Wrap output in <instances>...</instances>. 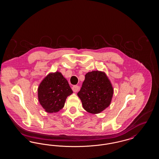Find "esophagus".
I'll return each mask as SVG.
<instances>
[{
	"label": "esophagus",
	"mask_w": 159,
	"mask_h": 159,
	"mask_svg": "<svg viewBox=\"0 0 159 159\" xmlns=\"http://www.w3.org/2000/svg\"><path fill=\"white\" fill-rule=\"evenodd\" d=\"M72 89L74 92H77V91H79V86H77V85H75L72 87Z\"/></svg>",
	"instance_id": "obj_1"
}]
</instances>
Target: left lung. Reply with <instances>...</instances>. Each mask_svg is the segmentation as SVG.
Here are the masks:
<instances>
[{
  "instance_id": "1",
  "label": "left lung",
  "mask_w": 159,
  "mask_h": 159,
  "mask_svg": "<svg viewBox=\"0 0 159 159\" xmlns=\"http://www.w3.org/2000/svg\"><path fill=\"white\" fill-rule=\"evenodd\" d=\"M113 91L112 84L106 73L97 70L86 74L77 95L86 111L98 114L110 105Z\"/></svg>"
}]
</instances>
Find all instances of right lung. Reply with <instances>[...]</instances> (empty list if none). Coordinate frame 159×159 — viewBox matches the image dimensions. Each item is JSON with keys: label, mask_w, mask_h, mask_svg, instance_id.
Returning <instances> with one entry per match:
<instances>
[{"label": "right lung", "mask_w": 159, "mask_h": 159, "mask_svg": "<svg viewBox=\"0 0 159 159\" xmlns=\"http://www.w3.org/2000/svg\"><path fill=\"white\" fill-rule=\"evenodd\" d=\"M38 99L46 112L57 113L65 104L67 97L73 93L68 81L59 71L49 73L40 83Z\"/></svg>", "instance_id": "1"}]
</instances>
